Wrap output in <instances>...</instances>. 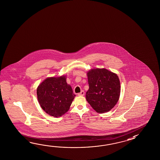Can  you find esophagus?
Returning a JSON list of instances; mask_svg holds the SVG:
<instances>
[{"label":"esophagus","instance_id":"esophagus-1","mask_svg":"<svg viewBox=\"0 0 160 160\" xmlns=\"http://www.w3.org/2000/svg\"><path fill=\"white\" fill-rule=\"evenodd\" d=\"M85 95V92H84V91H81V92H79V93H78V95H79V96H83V95Z\"/></svg>","mask_w":160,"mask_h":160}]
</instances>
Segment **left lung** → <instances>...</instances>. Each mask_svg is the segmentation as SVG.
Instances as JSON below:
<instances>
[{
  "label": "left lung",
  "instance_id": "left-lung-1",
  "mask_svg": "<svg viewBox=\"0 0 160 160\" xmlns=\"http://www.w3.org/2000/svg\"><path fill=\"white\" fill-rule=\"evenodd\" d=\"M87 74V101L97 112H109L119 99L121 86L118 75L106 68L92 69Z\"/></svg>",
  "mask_w": 160,
  "mask_h": 160
}]
</instances>
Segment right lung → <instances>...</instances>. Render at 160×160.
I'll list each match as a JSON object with an SVG mask.
<instances>
[{
    "label": "right lung",
    "mask_w": 160,
    "mask_h": 160,
    "mask_svg": "<svg viewBox=\"0 0 160 160\" xmlns=\"http://www.w3.org/2000/svg\"><path fill=\"white\" fill-rule=\"evenodd\" d=\"M37 93L41 108L54 117L67 112L75 97L65 76L46 79L38 86Z\"/></svg>",
    "instance_id": "add662e5"
}]
</instances>
